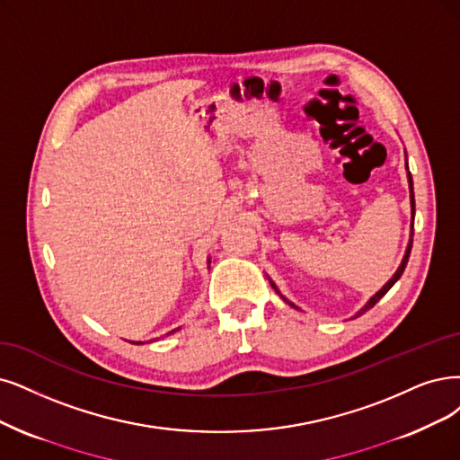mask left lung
Segmentation results:
<instances>
[{
    "instance_id": "obj_1",
    "label": "left lung",
    "mask_w": 460,
    "mask_h": 460,
    "mask_svg": "<svg viewBox=\"0 0 460 460\" xmlns=\"http://www.w3.org/2000/svg\"><path fill=\"white\" fill-rule=\"evenodd\" d=\"M407 164V163H405ZM407 178H410V191H411V214H413V217H415V197H413V178H411V172H410V166H407ZM411 244H413V233H411V239H410V244H407V250H405V256H403V261H402V265L398 267V270H396V273H394V277L393 279H390L383 288H381V290L376 294V296H373L367 303H366V307L364 309H360L358 311V314H356V316H362L366 311H369L371 307H373V305H376L388 290H390V288H393L394 284H396V280L402 277V273H403V269H405V265H407V260H410V253H411ZM270 286H273L275 288V290H277V286L273 284V282H270ZM279 292V290H277ZM288 305H292V307H296V305L294 303H290V301H288ZM297 309V307H296ZM354 316V318H356Z\"/></svg>"
}]
</instances>
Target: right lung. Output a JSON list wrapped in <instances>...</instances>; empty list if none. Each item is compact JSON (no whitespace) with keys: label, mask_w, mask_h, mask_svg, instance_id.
<instances>
[{"label":"right lung","mask_w":460,"mask_h":460,"mask_svg":"<svg viewBox=\"0 0 460 460\" xmlns=\"http://www.w3.org/2000/svg\"><path fill=\"white\" fill-rule=\"evenodd\" d=\"M136 345H140V343H136Z\"/></svg>","instance_id":"add662e5"}]
</instances>
